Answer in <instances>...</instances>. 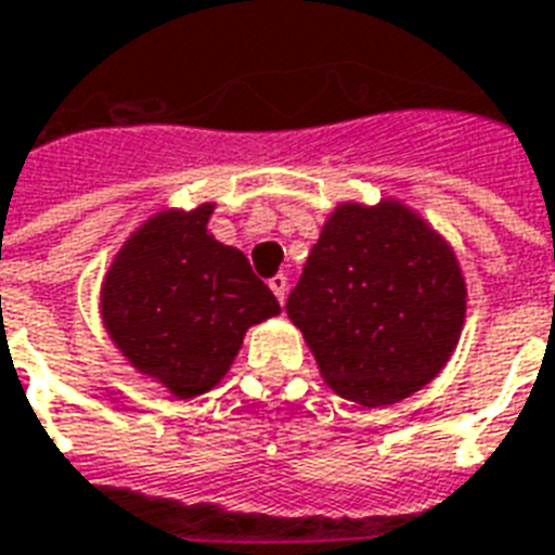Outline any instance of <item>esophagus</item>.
Masks as SVG:
<instances>
[{"instance_id":"1","label":"esophagus","mask_w":555,"mask_h":555,"mask_svg":"<svg viewBox=\"0 0 555 555\" xmlns=\"http://www.w3.org/2000/svg\"><path fill=\"white\" fill-rule=\"evenodd\" d=\"M267 285H270V291L276 294L279 302H285V294H288V276H285V273H276V276L270 279Z\"/></svg>"}]
</instances>
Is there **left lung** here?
<instances>
[{
    "mask_svg": "<svg viewBox=\"0 0 555 555\" xmlns=\"http://www.w3.org/2000/svg\"><path fill=\"white\" fill-rule=\"evenodd\" d=\"M285 312L333 392L384 408L418 392L449 362L466 288L452 249L408 207L341 205Z\"/></svg>",
    "mask_w": 555,
    "mask_h": 555,
    "instance_id": "8db88e82",
    "label": "left lung"
}]
</instances>
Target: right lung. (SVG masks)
I'll return each instance as SVG.
<instances>
[{"label": "right lung", "instance_id": "1", "mask_svg": "<svg viewBox=\"0 0 555 555\" xmlns=\"http://www.w3.org/2000/svg\"><path fill=\"white\" fill-rule=\"evenodd\" d=\"M210 214L214 205H202L147 219L103 282V324L113 341L133 369L178 398L214 389L243 333L279 314L246 255L207 234Z\"/></svg>", "mask_w": 555, "mask_h": 555}]
</instances>
